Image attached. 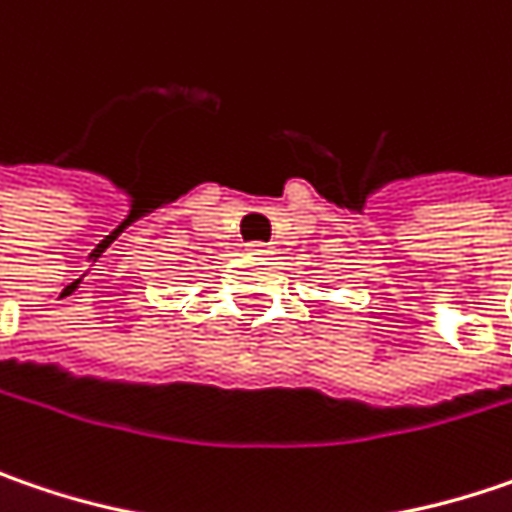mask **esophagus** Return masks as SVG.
Segmentation results:
<instances>
[{"mask_svg": "<svg viewBox=\"0 0 512 512\" xmlns=\"http://www.w3.org/2000/svg\"><path fill=\"white\" fill-rule=\"evenodd\" d=\"M247 250H250V253H259V256H268V253H273V247H270L268 242H250L247 244Z\"/></svg>", "mask_w": 512, "mask_h": 512, "instance_id": "1", "label": "esophagus"}]
</instances>
